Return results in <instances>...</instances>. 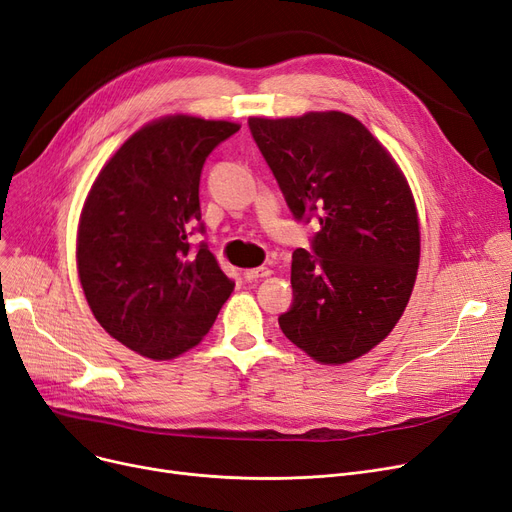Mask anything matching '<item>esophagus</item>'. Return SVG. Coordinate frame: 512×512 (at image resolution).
Listing matches in <instances>:
<instances>
[{"label": "esophagus", "instance_id": "1", "mask_svg": "<svg viewBox=\"0 0 512 512\" xmlns=\"http://www.w3.org/2000/svg\"><path fill=\"white\" fill-rule=\"evenodd\" d=\"M272 274V270L270 268H266V266H261V268H251V270H244V280H249V282H253V280H259V278H266V276H270Z\"/></svg>", "mask_w": 512, "mask_h": 512}]
</instances>
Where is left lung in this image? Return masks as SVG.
Instances as JSON below:
<instances>
[{"mask_svg":"<svg viewBox=\"0 0 512 512\" xmlns=\"http://www.w3.org/2000/svg\"><path fill=\"white\" fill-rule=\"evenodd\" d=\"M249 128L293 219L320 223L310 251H293V304L278 325L318 363L354 361L394 329L413 291L420 223L411 189L348 113L251 118Z\"/></svg>","mask_w":512,"mask_h":512,"instance_id":"8db88e82","label":"left lung"}]
</instances>
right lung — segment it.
I'll return each instance as SVG.
<instances>
[{
  "mask_svg": "<svg viewBox=\"0 0 512 512\" xmlns=\"http://www.w3.org/2000/svg\"><path fill=\"white\" fill-rule=\"evenodd\" d=\"M240 126L168 116L137 130L92 183L80 217L78 272L101 327L154 361H168L213 327L234 291L204 234L200 175Z\"/></svg>",
  "mask_w": 512,
  "mask_h": 512,
  "instance_id": "add662e5",
  "label": "right lung"
}]
</instances>
